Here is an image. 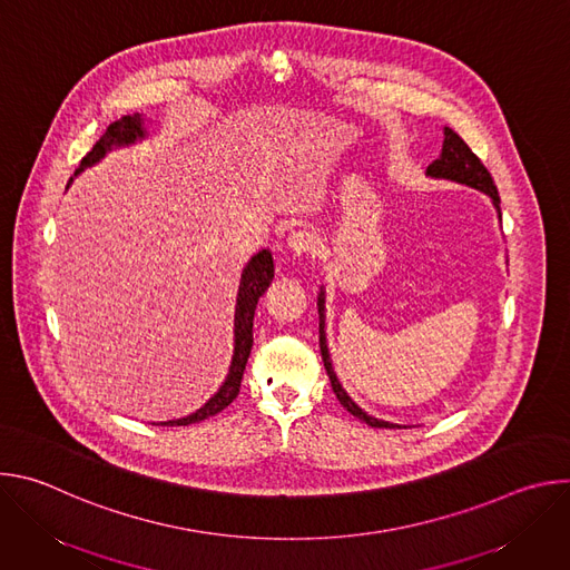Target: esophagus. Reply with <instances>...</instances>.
Listing matches in <instances>:
<instances>
[{
  "label": "esophagus",
  "mask_w": 570,
  "mask_h": 570,
  "mask_svg": "<svg viewBox=\"0 0 570 570\" xmlns=\"http://www.w3.org/2000/svg\"><path fill=\"white\" fill-rule=\"evenodd\" d=\"M286 246H288V250H291L293 255L302 257V255H315V250H317V246H320V240H317V236H315L313 232H308V229H295V232L288 234Z\"/></svg>",
  "instance_id": "34e87169"
}]
</instances>
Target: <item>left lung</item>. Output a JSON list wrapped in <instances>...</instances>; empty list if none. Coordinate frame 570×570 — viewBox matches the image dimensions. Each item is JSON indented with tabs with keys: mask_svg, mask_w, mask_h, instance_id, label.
<instances>
[{
	"mask_svg": "<svg viewBox=\"0 0 570 570\" xmlns=\"http://www.w3.org/2000/svg\"><path fill=\"white\" fill-rule=\"evenodd\" d=\"M429 178H438V180H451L458 185H466L471 189L482 191L484 196L492 198V205L497 207L499 220H501V198H499V189L490 176V171L484 169L482 161L475 157V153L464 144V139L444 126V141H442V153L438 159H433L429 169H426ZM317 315H320V352H322V361H324V370L330 374L332 387L336 399L341 401L343 409H347V413H352L354 417H358L361 422H365L372 429H409L401 424H392V422H383L376 420L372 415H367L361 405L347 394V390L341 385L334 365H332V354H330V345H327V327H324V286H320L317 293Z\"/></svg>",
	"mask_w": 570,
	"mask_h": 570,
	"instance_id": "8db88e82",
	"label": "left lung"
}]
</instances>
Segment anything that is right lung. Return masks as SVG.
<instances>
[{
	"instance_id": "obj_1",
	"label": "right lung",
	"mask_w": 570,
	"mask_h": 570,
	"mask_svg": "<svg viewBox=\"0 0 570 570\" xmlns=\"http://www.w3.org/2000/svg\"><path fill=\"white\" fill-rule=\"evenodd\" d=\"M146 119L135 112V115H126L117 121H112L106 132L101 135V139L92 146V150L80 159V167L76 169L73 176L83 174L88 167H95L97 161H101L110 150L115 148H124V146H132L141 139L148 137L146 130ZM73 180V178H71ZM71 180L67 183V187L71 185ZM275 277V264H273V255L271 250H259L240 273V282H238V293H236V308H234V352H232V363L227 370V376L223 381V385L207 399L205 405L187 417L180 420H169V422H159L157 426H189V424H198L216 413H220L223 409L236 399L238 387H240V379H243V370H246L250 350H253V320H255V308L259 297L266 293V288L271 286Z\"/></svg>"
}]
</instances>
